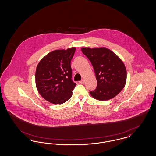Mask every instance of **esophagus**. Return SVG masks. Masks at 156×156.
<instances>
[{
  "instance_id": "34e87169",
  "label": "esophagus",
  "mask_w": 156,
  "mask_h": 156,
  "mask_svg": "<svg viewBox=\"0 0 156 156\" xmlns=\"http://www.w3.org/2000/svg\"><path fill=\"white\" fill-rule=\"evenodd\" d=\"M84 82H85V81H84L83 80H82L81 81H80V83H82V84H83V83H84Z\"/></svg>"
}]
</instances>
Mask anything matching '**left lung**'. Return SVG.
<instances>
[{
	"label": "left lung",
	"mask_w": 156,
	"mask_h": 156,
	"mask_svg": "<svg viewBox=\"0 0 156 156\" xmlns=\"http://www.w3.org/2000/svg\"><path fill=\"white\" fill-rule=\"evenodd\" d=\"M81 51L94 67L98 82L96 89L89 92L90 95L99 101H107L118 95L127 78L122 60L106 47H82Z\"/></svg>",
	"instance_id": "1"
}]
</instances>
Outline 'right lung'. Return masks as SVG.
Wrapping results in <instances>:
<instances>
[{
	"mask_svg": "<svg viewBox=\"0 0 156 156\" xmlns=\"http://www.w3.org/2000/svg\"><path fill=\"white\" fill-rule=\"evenodd\" d=\"M76 48L56 50L40 60L36 70V85L41 96L53 104H62L73 95L71 61Z\"/></svg>",
	"mask_w": 156,
	"mask_h": 156,
	"instance_id": "1",
	"label": "right lung"
}]
</instances>
